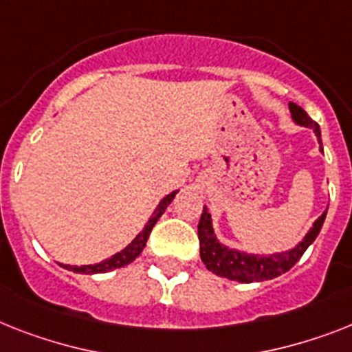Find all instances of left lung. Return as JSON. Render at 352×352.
<instances>
[{"mask_svg": "<svg viewBox=\"0 0 352 352\" xmlns=\"http://www.w3.org/2000/svg\"><path fill=\"white\" fill-rule=\"evenodd\" d=\"M289 111H292V118L295 120V124L315 131L318 144L322 147L320 126L316 122H313L309 118V115L300 106H297V104L289 102ZM326 214L327 210L313 223L311 230L307 232L306 237L295 248L274 255H255L221 245L217 241L216 234H214L210 212H208L207 207H203L201 219H199V225H197L201 261L205 263L207 270H210L212 274L230 278V280H237V283H263V280L275 278L278 275L286 274L287 270H292L298 263V259L304 255L307 246L316 239V235H318L322 225H324Z\"/></svg>", "mask_w": 352, "mask_h": 352, "instance_id": "1", "label": "left lung"}]
</instances>
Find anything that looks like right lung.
<instances>
[{
	"label": "right lung",
	"instance_id": "add662e5",
	"mask_svg": "<svg viewBox=\"0 0 352 352\" xmlns=\"http://www.w3.org/2000/svg\"><path fill=\"white\" fill-rule=\"evenodd\" d=\"M176 192H178V190H174V192L167 194V196H165L164 199L158 203V207L155 208L153 216L149 217V221L145 223L144 230L136 235L135 239L131 241L129 245L122 250V252L111 255L109 259L102 261V263L86 264V266H69V264H65V268L69 270V272H75V274H106V272H111V270H117V268H124L126 264L133 263V261H135L136 257L142 254V250L145 248V243H147V239H149L153 226H155L156 221H158L160 217H162V214L165 212L167 205H170V201L174 199Z\"/></svg>",
	"mask_w": 352,
	"mask_h": 352
}]
</instances>
